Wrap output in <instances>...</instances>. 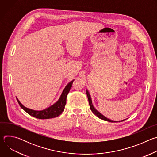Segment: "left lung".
<instances>
[{
  "label": "left lung",
  "instance_id": "left-lung-1",
  "mask_svg": "<svg viewBox=\"0 0 157 157\" xmlns=\"http://www.w3.org/2000/svg\"><path fill=\"white\" fill-rule=\"evenodd\" d=\"M86 94L87 96V98H88V101H89V106H90V109L91 110V111L96 116H98L99 118H100L101 119H102L104 121H107V122H122L124 121L126 119L124 120H122V121H113V120H110L109 119H108L107 117H106L105 116H104V115H102L101 113H100L94 107L93 104V102H92V99H91V97L90 94H89V91H87V89H86Z\"/></svg>",
  "mask_w": 157,
  "mask_h": 157
}]
</instances>
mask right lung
<instances>
[{
	"instance_id": "1",
	"label": "right lung",
	"mask_w": 157,
	"mask_h": 157,
	"mask_svg": "<svg viewBox=\"0 0 157 157\" xmlns=\"http://www.w3.org/2000/svg\"><path fill=\"white\" fill-rule=\"evenodd\" d=\"M74 80L75 79L72 80L66 86V87L63 89L60 97L59 98L58 100L56 102H55L53 104H52L50 107L41 110H35L27 108L25 107L19 101V100L17 97L16 98L20 106L29 115L40 119H47L54 118L59 116L64 110V106L66 103V97L68 93L70 92V89L72 87V84Z\"/></svg>"
}]
</instances>
